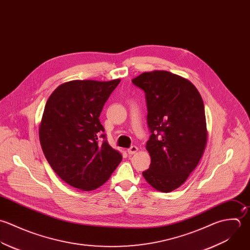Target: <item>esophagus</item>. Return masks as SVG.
I'll return each mask as SVG.
<instances>
[{
    "label": "esophagus",
    "mask_w": 250,
    "mask_h": 250,
    "mask_svg": "<svg viewBox=\"0 0 250 250\" xmlns=\"http://www.w3.org/2000/svg\"><path fill=\"white\" fill-rule=\"evenodd\" d=\"M138 150H139V148H138L136 146H132L130 148L127 149V152H128L129 154H135V153H137Z\"/></svg>",
    "instance_id": "esophagus-1"
}]
</instances>
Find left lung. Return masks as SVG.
<instances>
[{
	"mask_svg": "<svg viewBox=\"0 0 250 250\" xmlns=\"http://www.w3.org/2000/svg\"><path fill=\"white\" fill-rule=\"evenodd\" d=\"M146 93V149L151 157L146 180L168 193L184 183L199 164L207 145L203 99L189 81L167 71L144 73L132 81Z\"/></svg>",
	"mask_w": 250,
	"mask_h": 250,
	"instance_id": "8db88e82",
	"label": "left lung"
}]
</instances>
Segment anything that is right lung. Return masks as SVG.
Instances as JSON below:
<instances>
[{
  "label": "right lung",
  "mask_w": 250,
  "mask_h": 250,
  "mask_svg": "<svg viewBox=\"0 0 250 250\" xmlns=\"http://www.w3.org/2000/svg\"><path fill=\"white\" fill-rule=\"evenodd\" d=\"M119 83L69 82L57 87L46 102L40 127L41 146L52 169L75 188L89 191L100 187L122 160L107 144L99 119Z\"/></svg>",
  "instance_id": "1"
}]
</instances>
